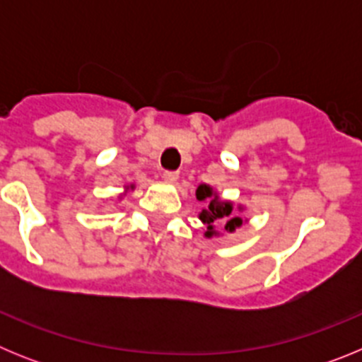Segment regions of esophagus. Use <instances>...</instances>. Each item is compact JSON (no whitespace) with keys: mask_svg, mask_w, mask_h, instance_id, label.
I'll return each mask as SVG.
<instances>
[{"mask_svg":"<svg viewBox=\"0 0 362 362\" xmlns=\"http://www.w3.org/2000/svg\"><path fill=\"white\" fill-rule=\"evenodd\" d=\"M177 177H179L177 172H170V170L163 172V179H165L166 183H175V181H177Z\"/></svg>","mask_w":362,"mask_h":362,"instance_id":"34e87169","label":"esophagus"}]
</instances>
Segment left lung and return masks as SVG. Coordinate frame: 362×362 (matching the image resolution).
<instances>
[{"mask_svg": "<svg viewBox=\"0 0 362 362\" xmlns=\"http://www.w3.org/2000/svg\"><path fill=\"white\" fill-rule=\"evenodd\" d=\"M196 197L204 204V209L199 212V219L204 225V238H219L221 232L216 225H225V232L233 233L246 219L239 216V212L245 210L243 204H233V201L221 199L217 190L206 183H201L196 188Z\"/></svg>", "mask_w": 362, "mask_h": 362, "instance_id": "obj_1", "label": "left lung"}]
</instances>
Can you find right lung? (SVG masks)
Returning a JSON list of instances; mask_svg holds the SVG:
<instances>
[{"mask_svg":"<svg viewBox=\"0 0 362 362\" xmlns=\"http://www.w3.org/2000/svg\"><path fill=\"white\" fill-rule=\"evenodd\" d=\"M134 188H136V185H134V183L124 185V194H127V192H129V190H134Z\"/></svg>","mask_w":362,"mask_h":362,"instance_id":"obj_1","label":"right lung"}]
</instances>
